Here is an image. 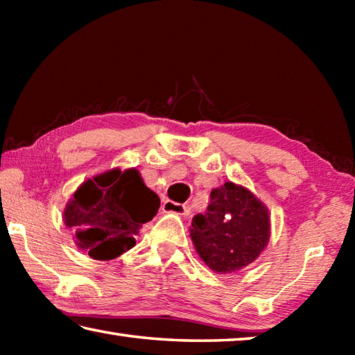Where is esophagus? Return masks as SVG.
<instances>
[{
	"label": "esophagus",
	"mask_w": 355,
	"mask_h": 355,
	"mask_svg": "<svg viewBox=\"0 0 355 355\" xmlns=\"http://www.w3.org/2000/svg\"><path fill=\"white\" fill-rule=\"evenodd\" d=\"M163 211L164 213H175V214H189L191 208L188 205H182L173 200H166L163 203Z\"/></svg>",
	"instance_id": "esophagus-1"
}]
</instances>
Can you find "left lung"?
<instances>
[{
    "label": "left lung",
    "instance_id": "8db88e82",
    "mask_svg": "<svg viewBox=\"0 0 355 355\" xmlns=\"http://www.w3.org/2000/svg\"><path fill=\"white\" fill-rule=\"evenodd\" d=\"M191 239L209 269L236 272L254 263L269 241L268 208L244 186L227 182L211 191L205 214L194 216Z\"/></svg>",
    "mask_w": 355,
    "mask_h": 355
}]
</instances>
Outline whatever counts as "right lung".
<instances>
[{
  "instance_id": "add662e5",
  "label": "right lung",
  "mask_w": 355,
  "mask_h": 355,
  "mask_svg": "<svg viewBox=\"0 0 355 355\" xmlns=\"http://www.w3.org/2000/svg\"><path fill=\"white\" fill-rule=\"evenodd\" d=\"M159 197L136 169H112L86 180L64 209L78 248L107 261L135 248L142 224L158 213Z\"/></svg>"
}]
</instances>
